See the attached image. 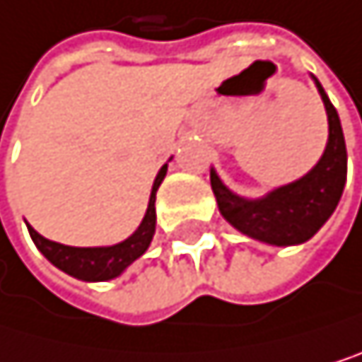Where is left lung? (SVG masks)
Listing matches in <instances>:
<instances>
[{
	"label": "left lung",
	"mask_w": 362,
	"mask_h": 362,
	"mask_svg": "<svg viewBox=\"0 0 362 362\" xmlns=\"http://www.w3.org/2000/svg\"><path fill=\"white\" fill-rule=\"evenodd\" d=\"M313 81L328 116V142L320 161L304 177L274 187L265 196L246 198L228 189L211 168V189L222 218L250 240L269 246L309 242L332 216L346 187L348 151L341 120L317 77Z\"/></svg>",
	"instance_id": "8db88e82"
}]
</instances>
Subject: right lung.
Masks as SVG:
<instances>
[{
	"label": "right lung",
	"mask_w": 362,
	"mask_h": 362,
	"mask_svg": "<svg viewBox=\"0 0 362 362\" xmlns=\"http://www.w3.org/2000/svg\"><path fill=\"white\" fill-rule=\"evenodd\" d=\"M168 173V164L159 168L153 187H151V198H148V207L146 214L140 222V226L129 235L127 240H122L114 246H95V248H77V246H64L58 242H51L38 230H34L28 222L30 238L36 244V248L45 255L47 261H51L58 269L66 272L73 279L86 281V283H101V281H112L120 276L124 269H127L134 261H138L146 248L153 242L155 235V194L164 181Z\"/></svg>",
	"instance_id": "add662e5"
}]
</instances>
